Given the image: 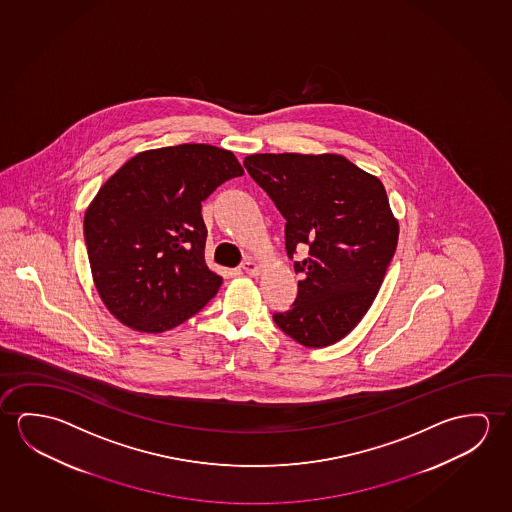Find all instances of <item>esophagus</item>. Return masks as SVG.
Returning a JSON list of instances; mask_svg holds the SVG:
<instances>
[{
	"label": "esophagus",
	"instance_id": "obj_1",
	"mask_svg": "<svg viewBox=\"0 0 512 512\" xmlns=\"http://www.w3.org/2000/svg\"><path fill=\"white\" fill-rule=\"evenodd\" d=\"M244 270L249 276H258L261 272V267L254 260H247L244 263Z\"/></svg>",
	"mask_w": 512,
	"mask_h": 512
}]
</instances>
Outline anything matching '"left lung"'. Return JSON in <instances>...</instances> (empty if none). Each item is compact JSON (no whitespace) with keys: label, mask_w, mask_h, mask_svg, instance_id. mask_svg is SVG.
<instances>
[{"label":"left lung","mask_w":512,"mask_h":512,"mask_svg":"<svg viewBox=\"0 0 512 512\" xmlns=\"http://www.w3.org/2000/svg\"><path fill=\"white\" fill-rule=\"evenodd\" d=\"M245 169L286 219V252L308 247L292 309L274 322L308 349L333 345L374 304L398 242V220L381 179L345 156L261 153Z\"/></svg>","instance_id":"8db88e82"}]
</instances>
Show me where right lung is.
I'll use <instances>...</instances> for the list:
<instances>
[{
    "label": "right lung",
    "mask_w": 512,
    "mask_h": 512,
    "mask_svg": "<svg viewBox=\"0 0 512 512\" xmlns=\"http://www.w3.org/2000/svg\"><path fill=\"white\" fill-rule=\"evenodd\" d=\"M244 169L208 144L149 149L106 179L83 219L90 272L101 301L138 333L169 331L219 292L204 261L201 203Z\"/></svg>",
    "instance_id": "obj_1"
}]
</instances>
